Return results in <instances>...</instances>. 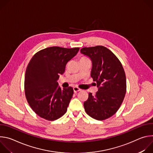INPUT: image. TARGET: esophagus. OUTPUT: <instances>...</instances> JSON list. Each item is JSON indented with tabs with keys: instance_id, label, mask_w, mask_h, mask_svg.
<instances>
[{
	"instance_id": "34e87169",
	"label": "esophagus",
	"mask_w": 153,
	"mask_h": 153,
	"mask_svg": "<svg viewBox=\"0 0 153 153\" xmlns=\"http://www.w3.org/2000/svg\"><path fill=\"white\" fill-rule=\"evenodd\" d=\"M73 90H74V93H77V92H79V91H81V89H80L79 88H78V87H77V86H74L73 88Z\"/></svg>"
}]
</instances>
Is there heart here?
<instances>
[{
  "label": "heart",
  "mask_w": 153,
  "mask_h": 153,
  "mask_svg": "<svg viewBox=\"0 0 153 153\" xmlns=\"http://www.w3.org/2000/svg\"><path fill=\"white\" fill-rule=\"evenodd\" d=\"M82 58H86V57H82Z\"/></svg>",
  "instance_id": "heart-1"
}]
</instances>
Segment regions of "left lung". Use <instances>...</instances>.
I'll list each match as a JSON object with an SVG mask.
<instances>
[{
	"mask_svg": "<svg viewBox=\"0 0 153 153\" xmlns=\"http://www.w3.org/2000/svg\"><path fill=\"white\" fill-rule=\"evenodd\" d=\"M81 53L93 63L91 77L97 83L98 91L83 103L87 114L98 120L113 116L119 110L126 91V82L122 65L116 55L103 46L84 47Z\"/></svg>",
	"mask_w": 153,
	"mask_h": 153,
	"instance_id": "obj_1",
	"label": "left lung"
}]
</instances>
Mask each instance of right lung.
Listing matches in <instances>:
<instances>
[{"label":"right lung","instance_id":"right-lung-1","mask_svg":"<svg viewBox=\"0 0 153 153\" xmlns=\"http://www.w3.org/2000/svg\"><path fill=\"white\" fill-rule=\"evenodd\" d=\"M79 50L76 47H49L36 53L30 61L25 76V94L29 105L40 117L53 121L67 112L74 91L71 86L61 89L57 81Z\"/></svg>","mask_w":153,"mask_h":153}]
</instances>
